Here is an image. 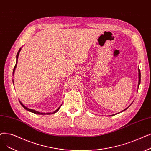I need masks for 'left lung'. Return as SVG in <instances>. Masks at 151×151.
I'll return each mask as SVG.
<instances>
[{
	"instance_id": "obj_1",
	"label": "left lung",
	"mask_w": 151,
	"mask_h": 151,
	"mask_svg": "<svg viewBox=\"0 0 151 151\" xmlns=\"http://www.w3.org/2000/svg\"><path fill=\"white\" fill-rule=\"evenodd\" d=\"M140 83H141V72H140V70L139 69V82H138V87H139V84H140ZM128 107H128L127 108H126L125 109L123 110V111H124V110H127V109Z\"/></svg>"
}]
</instances>
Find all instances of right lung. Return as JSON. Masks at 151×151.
Instances as JSON below:
<instances>
[{
	"mask_svg": "<svg viewBox=\"0 0 151 151\" xmlns=\"http://www.w3.org/2000/svg\"><path fill=\"white\" fill-rule=\"evenodd\" d=\"M20 50H21V49H19V50H18V53H17V62H16V64H15V67H14V71H13V73H14V71H15V68H16V67H17V61H18V55H19V52H20ZM19 103H20V104L22 105V106H23V107L24 108V109H25L26 110H28V111H29V112H32V113H34V114H37V115H50V114H55V113H56L57 111L60 109V107H58L55 111H54V112H53V113H42V112H37V111H36V110H32V109H28V108H27V107H25L24 105L19 101Z\"/></svg>",
	"mask_w": 151,
	"mask_h": 151,
	"instance_id": "right-lung-1",
	"label": "right lung"
}]
</instances>
